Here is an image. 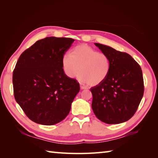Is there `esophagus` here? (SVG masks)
Listing matches in <instances>:
<instances>
[{"instance_id": "obj_1", "label": "esophagus", "mask_w": 158, "mask_h": 158, "mask_svg": "<svg viewBox=\"0 0 158 158\" xmlns=\"http://www.w3.org/2000/svg\"><path fill=\"white\" fill-rule=\"evenodd\" d=\"M80 88H81V89H88V88H87V87L83 86V85H81V86H80Z\"/></svg>"}]
</instances>
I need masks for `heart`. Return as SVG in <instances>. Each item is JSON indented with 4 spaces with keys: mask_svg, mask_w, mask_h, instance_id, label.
Masks as SVG:
<instances>
[{
    "mask_svg": "<svg viewBox=\"0 0 158 158\" xmlns=\"http://www.w3.org/2000/svg\"><path fill=\"white\" fill-rule=\"evenodd\" d=\"M64 72L69 78L81 73L79 80L89 85H96L105 80L110 70V60L105 53L98 52L88 45H79L62 60Z\"/></svg>",
    "mask_w": 158,
    "mask_h": 158,
    "instance_id": "1",
    "label": "heart"
}]
</instances>
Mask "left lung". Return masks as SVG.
I'll use <instances>...</instances> for the list:
<instances>
[{
	"label": "left lung",
	"mask_w": 158,
	"mask_h": 158,
	"mask_svg": "<svg viewBox=\"0 0 158 158\" xmlns=\"http://www.w3.org/2000/svg\"><path fill=\"white\" fill-rule=\"evenodd\" d=\"M110 60L106 78L90 88L92 107L97 118L108 124L129 120L136 113L144 94L141 68L128 53L94 43Z\"/></svg>",
	"instance_id": "8db88e82"
}]
</instances>
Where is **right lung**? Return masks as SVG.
<instances>
[{"label":"right lung","mask_w":158,"mask_h":158,"mask_svg":"<svg viewBox=\"0 0 158 158\" xmlns=\"http://www.w3.org/2000/svg\"><path fill=\"white\" fill-rule=\"evenodd\" d=\"M75 40L46 37L23 52L13 72V94L28 118L54 125L68 115L80 90L79 83L66 75L62 60Z\"/></svg>","instance_id":"obj_1"}]
</instances>
